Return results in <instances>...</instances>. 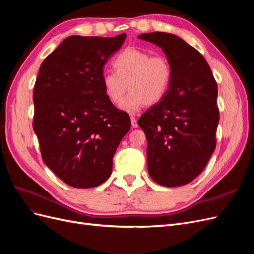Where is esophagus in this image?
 Instances as JSON below:
<instances>
[{"instance_id":"esophagus-1","label":"esophagus","mask_w":254,"mask_h":254,"mask_svg":"<svg viewBox=\"0 0 254 254\" xmlns=\"http://www.w3.org/2000/svg\"><path fill=\"white\" fill-rule=\"evenodd\" d=\"M130 119H131V126H132V128H137V126H139V125H137L136 119L134 117H131Z\"/></svg>"}]
</instances>
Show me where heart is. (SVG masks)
Masks as SVG:
<instances>
[{
	"label": "heart",
	"instance_id": "heart-1",
	"mask_svg": "<svg viewBox=\"0 0 254 254\" xmlns=\"http://www.w3.org/2000/svg\"><path fill=\"white\" fill-rule=\"evenodd\" d=\"M114 72H105L102 83L106 95L114 104H120L127 90L129 95L121 104V109L134 113L145 105H156L170 89L173 71L168 59L162 55L136 48H129L114 58Z\"/></svg>",
	"mask_w": 254,
	"mask_h": 254
}]
</instances>
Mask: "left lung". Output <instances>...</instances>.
Wrapping results in <instances>:
<instances>
[{
    "instance_id": "obj_1",
    "label": "left lung",
    "mask_w": 254,
    "mask_h": 254,
    "mask_svg": "<svg viewBox=\"0 0 254 254\" xmlns=\"http://www.w3.org/2000/svg\"><path fill=\"white\" fill-rule=\"evenodd\" d=\"M139 38L162 49L173 71L166 95L137 122L148 143V173L163 187L184 186L204 170L216 146L217 84L204 57L180 37Z\"/></svg>"
}]
</instances>
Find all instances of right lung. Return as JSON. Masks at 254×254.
I'll use <instances>...</instances> for the list:
<instances>
[{"label":"right lung","instance_id":"1","mask_svg":"<svg viewBox=\"0 0 254 254\" xmlns=\"http://www.w3.org/2000/svg\"><path fill=\"white\" fill-rule=\"evenodd\" d=\"M126 39L70 36L43 60L35 83L33 128L42 159L73 188H94L112 173L129 115L106 95L104 65Z\"/></svg>","mask_w":254,"mask_h":254}]
</instances>
